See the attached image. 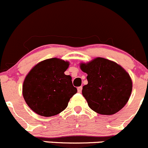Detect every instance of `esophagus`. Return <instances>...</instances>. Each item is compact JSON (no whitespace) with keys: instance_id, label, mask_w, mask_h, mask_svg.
<instances>
[{"instance_id":"obj_1","label":"esophagus","mask_w":148,"mask_h":148,"mask_svg":"<svg viewBox=\"0 0 148 148\" xmlns=\"http://www.w3.org/2000/svg\"><path fill=\"white\" fill-rule=\"evenodd\" d=\"M82 89H83V87H82V86H79V87H77V92H78V93H81Z\"/></svg>"}]
</instances>
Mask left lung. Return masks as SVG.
Segmentation results:
<instances>
[{
    "instance_id": "left-lung-1",
    "label": "left lung",
    "mask_w": 148,
    "mask_h": 148,
    "mask_svg": "<svg viewBox=\"0 0 148 148\" xmlns=\"http://www.w3.org/2000/svg\"><path fill=\"white\" fill-rule=\"evenodd\" d=\"M80 67L88 74V84L83 87L82 94L92 110L112 115L125 106L131 95L132 82L122 67L102 58L80 63Z\"/></svg>"
}]
</instances>
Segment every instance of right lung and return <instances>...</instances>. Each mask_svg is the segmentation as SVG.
<instances>
[{"instance_id":"1","label":"right lung","mask_w":148,"mask_h":148,"mask_svg":"<svg viewBox=\"0 0 148 148\" xmlns=\"http://www.w3.org/2000/svg\"><path fill=\"white\" fill-rule=\"evenodd\" d=\"M68 66L67 61L50 58L39 62L26 76L23 96L35 113L52 116L66 109L71 98L77 93L71 76L64 73Z\"/></svg>"}]
</instances>
